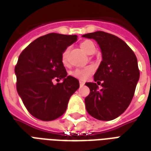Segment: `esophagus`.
Returning a JSON list of instances; mask_svg holds the SVG:
<instances>
[{
  "label": "esophagus",
  "mask_w": 151,
  "mask_h": 151,
  "mask_svg": "<svg viewBox=\"0 0 151 151\" xmlns=\"http://www.w3.org/2000/svg\"><path fill=\"white\" fill-rule=\"evenodd\" d=\"M79 83H80V86H81V87L85 85V82H82V81H80V82H79Z\"/></svg>",
  "instance_id": "esophagus-1"
}]
</instances>
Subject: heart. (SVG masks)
Returning a JSON list of instances; mask_svg holds the SVG:
<instances>
[{
    "instance_id": "b5f03b06",
    "label": "heart",
    "mask_w": 151,
    "mask_h": 151,
    "mask_svg": "<svg viewBox=\"0 0 151 151\" xmlns=\"http://www.w3.org/2000/svg\"><path fill=\"white\" fill-rule=\"evenodd\" d=\"M80 47L87 54H91V53L95 50V45L94 43H92L91 41L90 40H86L84 42H82L80 44ZM68 52H69V48L65 49L62 53V56H61V60H62V62L64 65H66L68 62ZM91 72V70L90 69H76L74 71H73L71 73V75L77 78L80 79H86L87 78V77L90 75V73Z\"/></svg>"
}]
</instances>
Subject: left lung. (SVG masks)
Wrapping results in <instances>:
<instances>
[{"label": "left lung", "mask_w": 151, "mask_h": 151, "mask_svg": "<svg viewBox=\"0 0 151 151\" xmlns=\"http://www.w3.org/2000/svg\"><path fill=\"white\" fill-rule=\"evenodd\" d=\"M82 37L95 40L102 52L95 82L86 83L90 88L85 99L86 111L97 120H114L126 110L134 95L140 77L137 57L124 41L113 35L95 31Z\"/></svg>", "instance_id": "left-lung-1"}]
</instances>
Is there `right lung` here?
<instances>
[{"mask_svg":"<svg viewBox=\"0 0 151 151\" xmlns=\"http://www.w3.org/2000/svg\"><path fill=\"white\" fill-rule=\"evenodd\" d=\"M77 40L75 35L50 33L34 40L18 57L17 91L27 111L39 120L50 121L62 116L79 88L78 80L67 76L61 60L63 52ZM54 78L63 82L54 85Z\"/></svg>","mask_w":151,"mask_h":151,"instance_id":"1","label":"right lung"}]
</instances>
